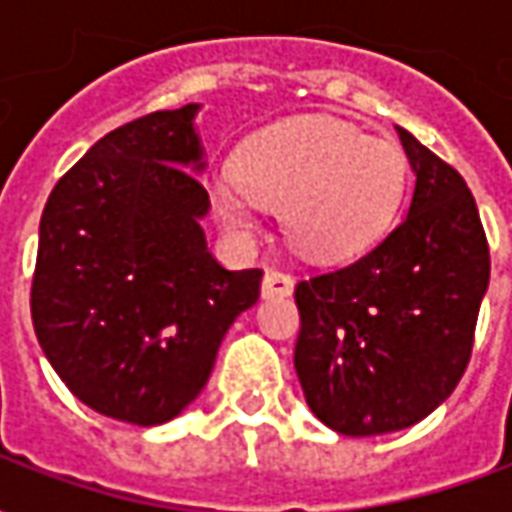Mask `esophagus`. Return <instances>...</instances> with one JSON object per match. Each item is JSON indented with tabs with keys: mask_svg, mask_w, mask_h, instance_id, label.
<instances>
[{
	"mask_svg": "<svg viewBox=\"0 0 512 512\" xmlns=\"http://www.w3.org/2000/svg\"><path fill=\"white\" fill-rule=\"evenodd\" d=\"M263 299H282L293 293V277L279 271V268H268L266 277H263Z\"/></svg>",
	"mask_w": 512,
	"mask_h": 512,
	"instance_id": "esophagus-1",
	"label": "esophagus"
}]
</instances>
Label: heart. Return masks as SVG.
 Masks as SVG:
<instances>
[{
    "mask_svg": "<svg viewBox=\"0 0 512 512\" xmlns=\"http://www.w3.org/2000/svg\"><path fill=\"white\" fill-rule=\"evenodd\" d=\"M408 186L397 142L367 136L337 117H293L252 136L238 161L211 178V202L238 241L282 208V230L318 263L359 257L389 233Z\"/></svg>",
    "mask_w": 512,
    "mask_h": 512,
    "instance_id": "obj_1",
    "label": "heart"
}]
</instances>
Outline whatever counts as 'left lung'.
I'll return each mask as SVG.
<instances>
[{
	"mask_svg": "<svg viewBox=\"0 0 512 512\" xmlns=\"http://www.w3.org/2000/svg\"><path fill=\"white\" fill-rule=\"evenodd\" d=\"M397 136L417 175L406 219L351 266L296 285L293 365L312 414L343 436L403 430L452 395L491 277L466 180Z\"/></svg>",
	"mask_w": 512,
	"mask_h": 512,
	"instance_id": "8db88e82",
	"label": "left lung"
}]
</instances>
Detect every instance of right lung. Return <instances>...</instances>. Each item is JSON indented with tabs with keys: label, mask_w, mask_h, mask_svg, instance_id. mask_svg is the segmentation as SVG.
Here are the masks:
<instances>
[{
	"label": "right lung",
	"mask_w": 512,
	"mask_h": 512,
	"mask_svg": "<svg viewBox=\"0 0 512 512\" xmlns=\"http://www.w3.org/2000/svg\"><path fill=\"white\" fill-rule=\"evenodd\" d=\"M197 109L109 131L57 180L40 216L29 299L40 348L84 406L142 428L200 395L263 279L208 252Z\"/></svg>",
	"instance_id": "obj_1"
}]
</instances>
